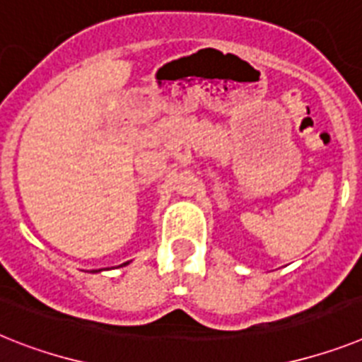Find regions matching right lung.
Here are the masks:
<instances>
[{
    "instance_id": "1",
    "label": "right lung",
    "mask_w": 362,
    "mask_h": 362,
    "mask_svg": "<svg viewBox=\"0 0 362 362\" xmlns=\"http://www.w3.org/2000/svg\"><path fill=\"white\" fill-rule=\"evenodd\" d=\"M124 264H125V262H124Z\"/></svg>"
}]
</instances>
